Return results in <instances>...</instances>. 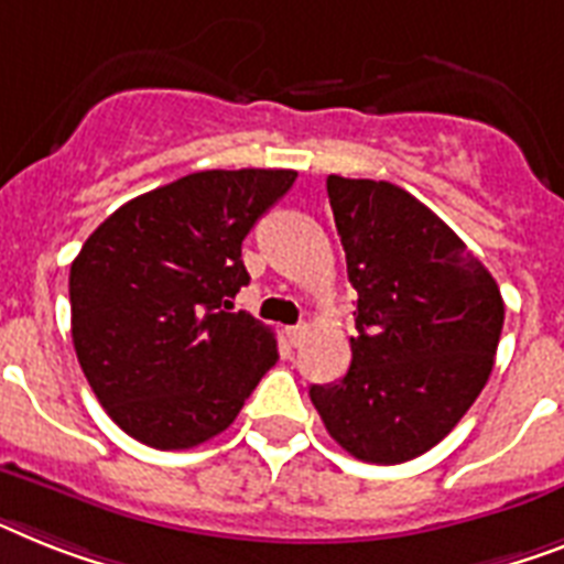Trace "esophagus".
<instances>
[{
  "label": "esophagus",
  "mask_w": 564,
  "mask_h": 564,
  "mask_svg": "<svg viewBox=\"0 0 564 564\" xmlns=\"http://www.w3.org/2000/svg\"><path fill=\"white\" fill-rule=\"evenodd\" d=\"M288 334V343L291 346H302V339H305V334H308V325L302 323V325H291V328H285Z\"/></svg>",
  "instance_id": "obj_1"
}]
</instances>
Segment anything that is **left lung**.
Instances as JSON below:
<instances>
[{"mask_svg":"<svg viewBox=\"0 0 564 564\" xmlns=\"http://www.w3.org/2000/svg\"><path fill=\"white\" fill-rule=\"evenodd\" d=\"M357 291L351 366L311 403L346 453L403 464L444 441L492 371L505 302L490 271L406 189L328 175Z\"/></svg>","mask_w":564,"mask_h":564,"instance_id":"left-lung-1","label":"left lung"}]
</instances>
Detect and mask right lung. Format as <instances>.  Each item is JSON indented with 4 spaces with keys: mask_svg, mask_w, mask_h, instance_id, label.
<instances>
[{
    "mask_svg": "<svg viewBox=\"0 0 564 564\" xmlns=\"http://www.w3.org/2000/svg\"><path fill=\"white\" fill-rule=\"evenodd\" d=\"M293 170L193 172L115 209L72 262V337L91 392L126 435L189 449L225 432L279 360L232 296L241 241Z\"/></svg>",
    "mask_w": 564,
    "mask_h": 564,
    "instance_id": "1",
    "label": "right lung"
}]
</instances>
